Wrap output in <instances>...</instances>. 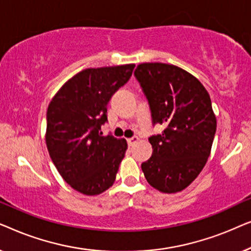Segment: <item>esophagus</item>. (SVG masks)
Masks as SVG:
<instances>
[{
  "label": "esophagus",
  "instance_id": "1",
  "mask_svg": "<svg viewBox=\"0 0 251 251\" xmlns=\"http://www.w3.org/2000/svg\"><path fill=\"white\" fill-rule=\"evenodd\" d=\"M139 140V138L137 136H133V137H131V138H128L126 139V142H128V145L129 146H132V145H135V144L138 142Z\"/></svg>",
  "mask_w": 251,
  "mask_h": 251
}]
</instances>
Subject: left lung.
<instances>
[{
	"mask_svg": "<svg viewBox=\"0 0 251 251\" xmlns=\"http://www.w3.org/2000/svg\"><path fill=\"white\" fill-rule=\"evenodd\" d=\"M135 76L153 125L166 126L149 138L153 154L142 164L143 173L155 190L177 193L199 176L210 155L217 126L210 96L197 77L175 65L139 64Z\"/></svg>",
	"mask_w": 251,
	"mask_h": 251,
	"instance_id": "1",
	"label": "left lung"
}]
</instances>
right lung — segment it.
I'll return each mask as SVG.
<instances>
[{
    "label": "right lung",
    "mask_w": 251,
    "mask_h": 251,
    "mask_svg": "<svg viewBox=\"0 0 251 251\" xmlns=\"http://www.w3.org/2000/svg\"><path fill=\"white\" fill-rule=\"evenodd\" d=\"M135 64L87 68L75 74L51 99L46 143L64 180L85 195H98L114 184L128 144L102 136L107 104L131 76Z\"/></svg>",
    "instance_id": "right-lung-1"
}]
</instances>
